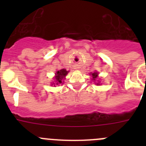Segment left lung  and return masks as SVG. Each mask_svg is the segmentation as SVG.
<instances>
[{
  "instance_id": "obj_1",
  "label": "left lung",
  "mask_w": 146,
  "mask_h": 146,
  "mask_svg": "<svg viewBox=\"0 0 146 146\" xmlns=\"http://www.w3.org/2000/svg\"><path fill=\"white\" fill-rule=\"evenodd\" d=\"M91 75H92V77H93V80L95 81V80L97 79L98 77V72H94V73H92L91 74ZM96 85H100L99 84V82H96Z\"/></svg>"
}]
</instances>
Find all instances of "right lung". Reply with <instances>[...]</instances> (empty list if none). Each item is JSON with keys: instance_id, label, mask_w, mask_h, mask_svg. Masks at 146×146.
Wrapping results in <instances>:
<instances>
[{"instance_id": "add662e5", "label": "right lung", "mask_w": 146, "mask_h": 146, "mask_svg": "<svg viewBox=\"0 0 146 146\" xmlns=\"http://www.w3.org/2000/svg\"><path fill=\"white\" fill-rule=\"evenodd\" d=\"M68 72H69L66 70L65 69H60V70L59 71H57L56 73H55V83H53V84L59 85L60 84V83H62L64 79H65V77L66 76V74H68Z\"/></svg>"}]
</instances>
